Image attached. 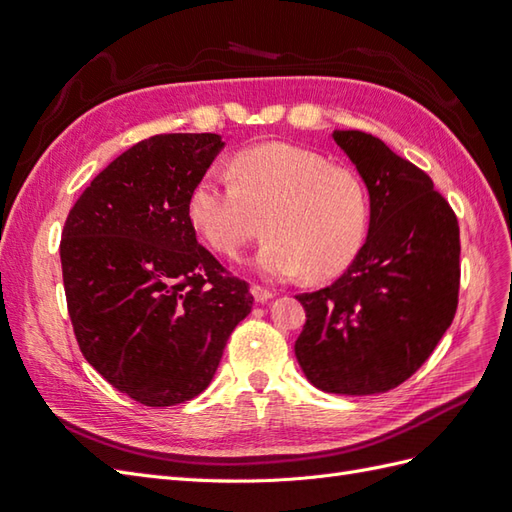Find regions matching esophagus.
I'll use <instances>...</instances> for the list:
<instances>
[{"label": "esophagus", "mask_w": 512, "mask_h": 512, "mask_svg": "<svg viewBox=\"0 0 512 512\" xmlns=\"http://www.w3.org/2000/svg\"><path fill=\"white\" fill-rule=\"evenodd\" d=\"M252 294H254V299H256L258 303H267V301L273 297V292H271L269 288H265V286H260V284H254V286H252Z\"/></svg>", "instance_id": "esophagus-1"}]
</instances>
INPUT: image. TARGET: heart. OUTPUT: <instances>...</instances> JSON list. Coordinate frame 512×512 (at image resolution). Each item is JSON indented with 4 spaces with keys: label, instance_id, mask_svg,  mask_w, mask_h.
Wrapping results in <instances>:
<instances>
[{
    "label": "heart",
    "instance_id": "obj_1",
    "mask_svg": "<svg viewBox=\"0 0 512 512\" xmlns=\"http://www.w3.org/2000/svg\"><path fill=\"white\" fill-rule=\"evenodd\" d=\"M188 215L213 252L235 258L260 230L254 265L271 280L324 282L346 271L369 226V194L350 168L284 143L243 149L228 173L209 168L188 196Z\"/></svg>",
    "mask_w": 512,
    "mask_h": 512
}]
</instances>
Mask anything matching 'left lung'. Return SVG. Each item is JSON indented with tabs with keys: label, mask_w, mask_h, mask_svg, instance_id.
Segmentation results:
<instances>
[{
	"label": "left lung",
	"mask_w": 512,
	"mask_h": 512,
	"mask_svg": "<svg viewBox=\"0 0 512 512\" xmlns=\"http://www.w3.org/2000/svg\"><path fill=\"white\" fill-rule=\"evenodd\" d=\"M369 190V235L331 286L297 294L305 327L294 354L307 380L339 395H374L406 382L457 312V215L421 168L380 138L333 132Z\"/></svg>",
	"instance_id": "obj_1"
}]
</instances>
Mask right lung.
<instances>
[{"label":"right lung","instance_id":"add662e5","mask_svg":"<svg viewBox=\"0 0 512 512\" xmlns=\"http://www.w3.org/2000/svg\"><path fill=\"white\" fill-rule=\"evenodd\" d=\"M224 147L218 134H156L123 151L76 200L61 273L76 342L117 391L151 408L203 393L250 284L196 241L188 196Z\"/></svg>","mask_w":512,"mask_h":512}]
</instances>
